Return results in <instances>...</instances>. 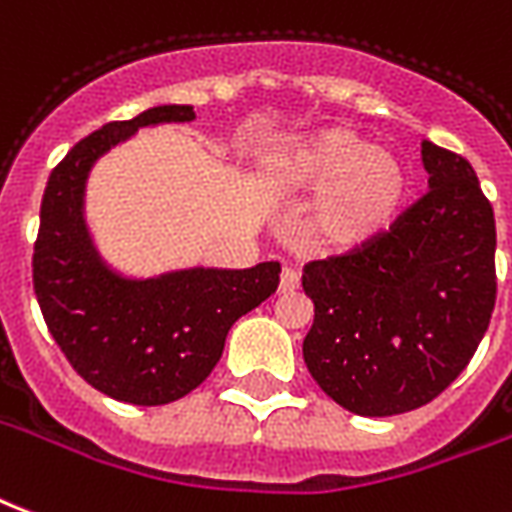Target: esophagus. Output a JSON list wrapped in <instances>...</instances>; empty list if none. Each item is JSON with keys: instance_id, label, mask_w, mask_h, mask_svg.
<instances>
[{"instance_id": "obj_1", "label": "esophagus", "mask_w": 512, "mask_h": 512, "mask_svg": "<svg viewBox=\"0 0 512 512\" xmlns=\"http://www.w3.org/2000/svg\"><path fill=\"white\" fill-rule=\"evenodd\" d=\"M298 287V271L295 268H282V279H279V293H293Z\"/></svg>"}]
</instances>
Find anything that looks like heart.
Instances as JSON below:
<instances>
[{
	"label": "heart",
	"mask_w": 512,
	"mask_h": 512,
	"mask_svg": "<svg viewBox=\"0 0 512 512\" xmlns=\"http://www.w3.org/2000/svg\"><path fill=\"white\" fill-rule=\"evenodd\" d=\"M263 181L290 198L317 195L309 230L333 252L361 249L382 236L407 192L399 160L344 127L309 132L268 154Z\"/></svg>",
	"instance_id": "obj_1"
}]
</instances>
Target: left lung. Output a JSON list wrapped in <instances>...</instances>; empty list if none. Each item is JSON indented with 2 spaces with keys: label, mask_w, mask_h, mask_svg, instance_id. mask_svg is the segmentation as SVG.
<instances>
[{
  "label": "left lung",
  "mask_w": 512,
  "mask_h": 512,
  "mask_svg": "<svg viewBox=\"0 0 512 512\" xmlns=\"http://www.w3.org/2000/svg\"><path fill=\"white\" fill-rule=\"evenodd\" d=\"M429 192L361 249L304 266V361L344 410H418L467 369L497 301V225L475 170L423 140Z\"/></svg>",
  "instance_id": "8db88e82"
}]
</instances>
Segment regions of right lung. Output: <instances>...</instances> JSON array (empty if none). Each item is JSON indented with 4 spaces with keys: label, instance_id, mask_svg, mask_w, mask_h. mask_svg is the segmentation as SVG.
Wrapping results in <instances>:
<instances>
[{
    "label": "right lung",
    "instance_id": "1",
    "mask_svg": "<svg viewBox=\"0 0 512 512\" xmlns=\"http://www.w3.org/2000/svg\"><path fill=\"white\" fill-rule=\"evenodd\" d=\"M192 105H157L111 121L67 151L45 187L32 279L45 325L75 372L105 396L157 407L206 380L238 317L276 293L279 263L244 271L187 268L127 279L102 263L83 219L86 176L140 127L192 121Z\"/></svg>",
    "mask_w": 512,
    "mask_h": 512
}]
</instances>
